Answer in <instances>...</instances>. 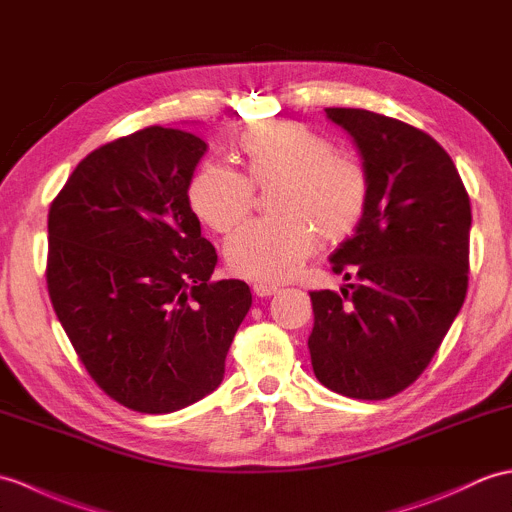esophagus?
<instances>
[{"instance_id":"34e87169","label":"esophagus","mask_w":512,"mask_h":512,"mask_svg":"<svg viewBox=\"0 0 512 512\" xmlns=\"http://www.w3.org/2000/svg\"><path fill=\"white\" fill-rule=\"evenodd\" d=\"M253 292L257 296H272L279 292V285H272V283H255L253 285Z\"/></svg>"}]
</instances>
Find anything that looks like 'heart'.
<instances>
[{
  "mask_svg": "<svg viewBox=\"0 0 512 512\" xmlns=\"http://www.w3.org/2000/svg\"><path fill=\"white\" fill-rule=\"evenodd\" d=\"M244 174L207 161L189 178L187 202L209 229L227 233L255 205V187L275 185V216L244 224L224 246L229 270L251 281L277 283L296 275L312 253L316 233L342 240L368 207V172L349 154L299 122L275 120L240 137Z\"/></svg>",
  "mask_w": 512,
  "mask_h": 512,
  "instance_id": "1",
  "label": "heart"
}]
</instances>
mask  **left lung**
<instances>
[{"instance_id":"obj_1","label":"left lung","mask_w":512,"mask_h":512,"mask_svg":"<svg viewBox=\"0 0 512 512\" xmlns=\"http://www.w3.org/2000/svg\"><path fill=\"white\" fill-rule=\"evenodd\" d=\"M325 113L358 144L371 194L331 255V270L355 283L310 292L307 347L320 384L379 401L417 382L465 303L471 202L454 161L423 130L364 109Z\"/></svg>"}]
</instances>
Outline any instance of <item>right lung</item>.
Wrapping results in <instances>:
<instances>
[{
    "label": "right lung",
    "instance_id": "obj_1",
    "mask_svg": "<svg viewBox=\"0 0 512 512\" xmlns=\"http://www.w3.org/2000/svg\"><path fill=\"white\" fill-rule=\"evenodd\" d=\"M207 144L148 126L89 152L47 213L45 281L78 360L106 395L144 414L216 390L253 296L211 281L187 185Z\"/></svg>",
    "mask_w": 512,
    "mask_h": 512
}]
</instances>
